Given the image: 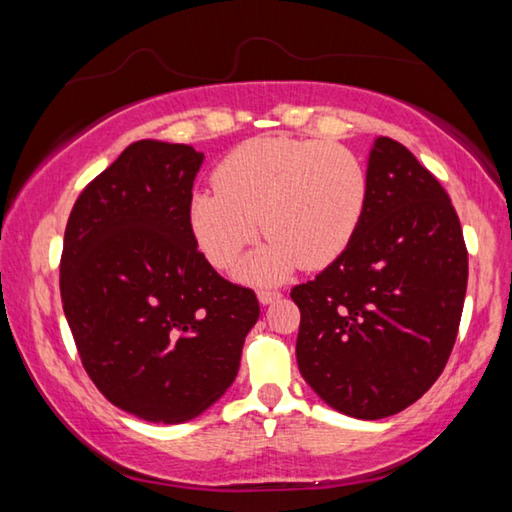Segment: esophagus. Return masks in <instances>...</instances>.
Instances as JSON below:
<instances>
[{
	"instance_id": "34e87169",
	"label": "esophagus",
	"mask_w": 512,
	"mask_h": 512,
	"mask_svg": "<svg viewBox=\"0 0 512 512\" xmlns=\"http://www.w3.org/2000/svg\"><path fill=\"white\" fill-rule=\"evenodd\" d=\"M280 298H282L280 291H271V289L257 291V300L262 302V305H273V302H277Z\"/></svg>"
}]
</instances>
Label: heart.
Masks as SVG:
<instances>
[{
    "mask_svg": "<svg viewBox=\"0 0 512 512\" xmlns=\"http://www.w3.org/2000/svg\"><path fill=\"white\" fill-rule=\"evenodd\" d=\"M216 187L198 189L189 228L207 262L228 268L257 237H268L241 262L246 282H280L298 266L325 268L343 255L366 210L368 178L341 144L255 137L225 155Z\"/></svg>",
    "mask_w": 512,
    "mask_h": 512,
    "instance_id": "1",
    "label": "heart"
}]
</instances>
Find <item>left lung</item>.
Listing matches in <instances>:
<instances>
[{"instance_id":"left-lung-1","label":"left lung","mask_w":512,"mask_h":512,"mask_svg":"<svg viewBox=\"0 0 512 512\" xmlns=\"http://www.w3.org/2000/svg\"><path fill=\"white\" fill-rule=\"evenodd\" d=\"M366 210L350 246L291 289L300 375L325 404L379 420L418 402L452 354L467 250L452 201L391 137L368 153Z\"/></svg>"}]
</instances>
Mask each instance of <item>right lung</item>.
<instances>
[{
  "instance_id": "right-lung-1",
  "label": "right lung",
  "mask_w": 512,
  "mask_h": 512,
  "mask_svg": "<svg viewBox=\"0 0 512 512\" xmlns=\"http://www.w3.org/2000/svg\"><path fill=\"white\" fill-rule=\"evenodd\" d=\"M194 146L140 140L83 189L65 228L60 298L94 386L121 411L178 424L237 377L259 318L189 228Z\"/></svg>"
}]
</instances>
